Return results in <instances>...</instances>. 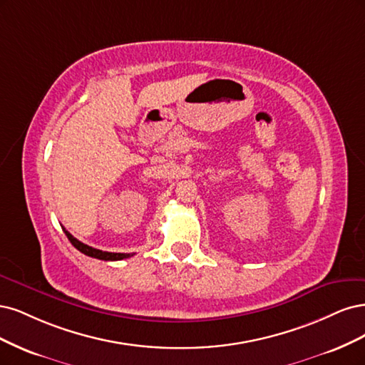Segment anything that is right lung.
Here are the masks:
<instances>
[{
    "instance_id": "right-lung-1",
    "label": "right lung",
    "mask_w": 365,
    "mask_h": 365,
    "mask_svg": "<svg viewBox=\"0 0 365 365\" xmlns=\"http://www.w3.org/2000/svg\"><path fill=\"white\" fill-rule=\"evenodd\" d=\"M63 232H65V235L68 237L69 242H71L78 252H81V253L86 255V256L96 257V259H101V261H121V259H125V257L133 256V253H110V252H103V250H98V249H93V247H89V245H86L83 242H80L78 240H76L68 230L63 229Z\"/></svg>"
}]
</instances>
